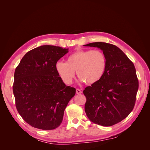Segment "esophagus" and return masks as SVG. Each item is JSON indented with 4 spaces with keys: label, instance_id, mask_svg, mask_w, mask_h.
Masks as SVG:
<instances>
[{
    "label": "esophagus",
    "instance_id": "1",
    "mask_svg": "<svg viewBox=\"0 0 150 150\" xmlns=\"http://www.w3.org/2000/svg\"><path fill=\"white\" fill-rule=\"evenodd\" d=\"M76 94H79L82 93V91H81V90L79 89H76Z\"/></svg>",
    "mask_w": 150,
    "mask_h": 150
}]
</instances>
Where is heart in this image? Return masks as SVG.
Wrapping results in <instances>:
<instances>
[{
  "instance_id": "b5f03b06",
  "label": "heart",
  "mask_w": 150,
  "mask_h": 150,
  "mask_svg": "<svg viewBox=\"0 0 150 150\" xmlns=\"http://www.w3.org/2000/svg\"><path fill=\"white\" fill-rule=\"evenodd\" d=\"M107 59L99 49L79 50L68 56L66 62L58 61L56 69L66 84H71L76 71L81 82L94 84L100 80L105 73Z\"/></svg>"
}]
</instances>
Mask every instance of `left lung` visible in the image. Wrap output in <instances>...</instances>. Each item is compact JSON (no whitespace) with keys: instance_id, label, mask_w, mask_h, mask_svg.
Listing matches in <instances>:
<instances>
[{"instance_id":"8db88e82","label":"left lung","mask_w":150,"mask_h":150,"mask_svg":"<svg viewBox=\"0 0 150 150\" xmlns=\"http://www.w3.org/2000/svg\"><path fill=\"white\" fill-rule=\"evenodd\" d=\"M84 46L99 48L107 59L102 78L83 91L85 112L94 123L112 126L126 118L134 108L139 86L134 66L115 45L97 42Z\"/></svg>"}]
</instances>
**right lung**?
I'll list each match as a JSON object with an SVG mask.
<instances>
[{
  "mask_svg": "<svg viewBox=\"0 0 150 150\" xmlns=\"http://www.w3.org/2000/svg\"><path fill=\"white\" fill-rule=\"evenodd\" d=\"M69 49L44 45L30 50L14 72L13 93L23 120L35 128L51 130L59 126L76 89L67 86L56 69V62Z\"/></svg>",
  "mask_w": 150,
  "mask_h": 150,
  "instance_id": "right-lung-1",
  "label": "right lung"
}]
</instances>
